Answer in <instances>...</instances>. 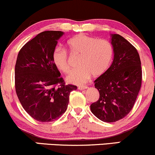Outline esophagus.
<instances>
[{"label": "esophagus", "mask_w": 155, "mask_h": 155, "mask_svg": "<svg viewBox=\"0 0 155 155\" xmlns=\"http://www.w3.org/2000/svg\"><path fill=\"white\" fill-rule=\"evenodd\" d=\"M87 86H79V87H78V89H79V90H85V89H87Z\"/></svg>", "instance_id": "obj_1"}]
</instances>
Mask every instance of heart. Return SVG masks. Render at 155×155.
<instances>
[{"label": "heart", "mask_w": 155, "mask_h": 155, "mask_svg": "<svg viewBox=\"0 0 155 155\" xmlns=\"http://www.w3.org/2000/svg\"><path fill=\"white\" fill-rule=\"evenodd\" d=\"M68 47L72 54H80V66L72 71L66 78L69 83L75 84L86 83L92 74L95 77L104 74L111 63L113 47L104 39H97L81 33L69 39ZM52 60L60 71L65 74L69 72V58L65 49L55 48L52 53Z\"/></svg>", "instance_id": "b5f03b06"}]
</instances>
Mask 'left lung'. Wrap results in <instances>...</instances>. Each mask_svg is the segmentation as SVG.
<instances>
[{"label": "left lung", "instance_id": "obj_1", "mask_svg": "<svg viewBox=\"0 0 155 155\" xmlns=\"http://www.w3.org/2000/svg\"><path fill=\"white\" fill-rule=\"evenodd\" d=\"M111 65L95 81L100 97L90 105L92 113L103 122H114L131 111L141 87V63L138 51L119 34L111 35Z\"/></svg>", "mask_w": 155, "mask_h": 155}]
</instances>
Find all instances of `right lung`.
I'll return each mask as SVG.
<instances>
[{
    "label": "right lung",
    "mask_w": 155,
    "mask_h": 155,
    "mask_svg": "<svg viewBox=\"0 0 155 155\" xmlns=\"http://www.w3.org/2000/svg\"><path fill=\"white\" fill-rule=\"evenodd\" d=\"M62 31L39 33L19 51L15 65V90L27 113L42 122L58 120L66 111L70 92L76 86L65 84L52 60Z\"/></svg>",
    "instance_id": "obj_1"
}]
</instances>
